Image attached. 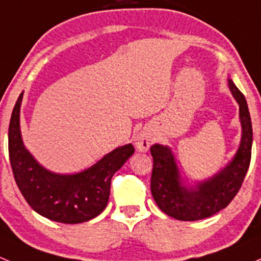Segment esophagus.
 I'll list each match as a JSON object with an SVG mask.
<instances>
[{
    "instance_id": "obj_1",
    "label": "esophagus",
    "mask_w": 261,
    "mask_h": 261,
    "mask_svg": "<svg viewBox=\"0 0 261 261\" xmlns=\"http://www.w3.org/2000/svg\"><path fill=\"white\" fill-rule=\"evenodd\" d=\"M134 142H136V147L139 152H147L153 142L152 132L148 128H143V129L137 134Z\"/></svg>"
}]
</instances>
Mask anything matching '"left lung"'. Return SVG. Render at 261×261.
<instances>
[{
	"mask_svg": "<svg viewBox=\"0 0 261 261\" xmlns=\"http://www.w3.org/2000/svg\"><path fill=\"white\" fill-rule=\"evenodd\" d=\"M229 88L239 103L243 134L235 157L224 170L207 181L200 182L196 189H187L182 185L171 149L161 144L150 147L153 157L150 192L158 207L173 219L197 221L210 217L226 207L243 185L251 160V118L245 96L231 79Z\"/></svg>",
	"mask_w": 261,
	"mask_h": 261,
	"instance_id": "8db88e82",
	"label": "left lung"
}]
</instances>
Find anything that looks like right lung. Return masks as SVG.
Segmentation results:
<instances>
[{
  "mask_svg": "<svg viewBox=\"0 0 261 261\" xmlns=\"http://www.w3.org/2000/svg\"><path fill=\"white\" fill-rule=\"evenodd\" d=\"M20 94L11 114L9 155L13 177L32 210L63 224H80L98 216L108 205L114 173L134 153L132 144L119 147L76 174L45 170L25 148L20 130Z\"/></svg>",
  "mask_w": 261,
  "mask_h": 261,
  "instance_id": "1",
  "label": "right lung"
}]
</instances>
